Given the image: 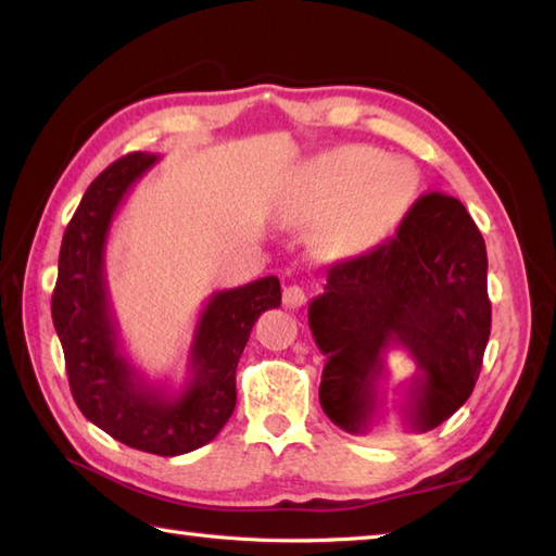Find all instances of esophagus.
<instances>
[{
	"label": "esophagus",
	"mask_w": 556,
	"mask_h": 556,
	"mask_svg": "<svg viewBox=\"0 0 556 556\" xmlns=\"http://www.w3.org/2000/svg\"><path fill=\"white\" fill-rule=\"evenodd\" d=\"M303 303H306V291H303L301 287H287L285 289V306L287 308H301Z\"/></svg>",
	"instance_id": "34e87169"
}]
</instances>
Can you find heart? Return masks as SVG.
I'll return each mask as SVG.
<instances>
[{"mask_svg":"<svg viewBox=\"0 0 556 556\" xmlns=\"http://www.w3.org/2000/svg\"><path fill=\"white\" fill-rule=\"evenodd\" d=\"M412 176L405 163L364 147L334 149L313 159L289 204L293 219H315V245L330 260L374 250L405 212Z\"/></svg>","mask_w":556,"mask_h":556,"instance_id":"obj_1","label":"heart"}]
</instances>
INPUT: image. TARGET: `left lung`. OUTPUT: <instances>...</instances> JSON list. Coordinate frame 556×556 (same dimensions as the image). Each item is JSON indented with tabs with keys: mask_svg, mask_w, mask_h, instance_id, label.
Returning a JSON list of instances; mask_svg holds the SVG:
<instances>
[{
	"mask_svg": "<svg viewBox=\"0 0 556 556\" xmlns=\"http://www.w3.org/2000/svg\"><path fill=\"white\" fill-rule=\"evenodd\" d=\"M308 325L328 356L323 412L346 433H366L383 415L390 350L417 366L397 386L402 424L424 433L453 417L472 395L492 330L484 238L463 202L424 194L393 238L330 267Z\"/></svg>",
	"mask_w": 556,
	"mask_h": 556,
	"instance_id": "obj_1",
	"label": "left lung"
}]
</instances>
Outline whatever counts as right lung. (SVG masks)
Masks as SVG:
<instances>
[{
    "label": "right lung",
    "mask_w": 556,
    "mask_h": 556,
    "mask_svg": "<svg viewBox=\"0 0 556 556\" xmlns=\"http://www.w3.org/2000/svg\"><path fill=\"white\" fill-rule=\"evenodd\" d=\"M154 154H127L98 176L64 231L52 323L81 415L108 437L154 455L198 451L236 407V366L260 313L279 308L277 277L214 291L194 325L188 378L154 383L129 362L105 277V245L119 204L154 166Z\"/></svg>",
    "instance_id": "obj_1"
}]
</instances>
